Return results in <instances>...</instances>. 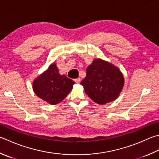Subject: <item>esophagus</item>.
Instances as JSON below:
<instances>
[{
  "instance_id": "obj_1",
  "label": "esophagus",
  "mask_w": 159,
  "mask_h": 159,
  "mask_svg": "<svg viewBox=\"0 0 159 159\" xmlns=\"http://www.w3.org/2000/svg\"><path fill=\"white\" fill-rule=\"evenodd\" d=\"M74 81H75L76 83H79L80 81V78H78V79H74Z\"/></svg>"
}]
</instances>
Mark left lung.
<instances>
[{
    "label": "left lung",
    "instance_id": "1",
    "mask_svg": "<svg viewBox=\"0 0 159 159\" xmlns=\"http://www.w3.org/2000/svg\"><path fill=\"white\" fill-rule=\"evenodd\" d=\"M80 84L93 101L98 105H105L119 97L125 79L116 65L96 58L87 68L86 76Z\"/></svg>",
    "mask_w": 159,
    "mask_h": 159
}]
</instances>
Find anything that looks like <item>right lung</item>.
I'll list each match as a JSON object with an SVG mask.
<instances>
[{
  "mask_svg": "<svg viewBox=\"0 0 159 159\" xmlns=\"http://www.w3.org/2000/svg\"><path fill=\"white\" fill-rule=\"evenodd\" d=\"M75 82L59 74L55 63L34 80L32 88L37 96L54 105L61 102L71 91Z\"/></svg>",
  "mask_w": 159,
  "mask_h": 159,
  "instance_id": "add662e5",
  "label": "right lung"
}]
</instances>
